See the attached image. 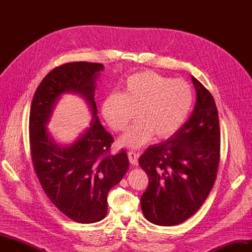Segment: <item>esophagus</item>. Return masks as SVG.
I'll use <instances>...</instances> for the list:
<instances>
[{"label":"esophagus","instance_id":"1","mask_svg":"<svg viewBox=\"0 0 252 252\" xmlns=\"http://www.w3.org/2000/svg\"><path fill=\"white\" fill-rule=\"evenodd\" d=\"M138 158H139V155H138V154H135V152H133V151H129V152H128V158H129V162H130L132 165L136 166V165L139 164Z\"/></svg>","mask_w":252,"mask_h":252}]
</instances>
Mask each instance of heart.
Instances as JSON below:
<instances>
[{
    "label": "heart",
    "mask_w": 252,
    "mask_h": 252,
    "mask_svg": "<svg viewBox=\"0 0 252 252\" xmlns=\"http://www.w3.org/2000/svg\"><path fill=\"white\" fill-rule=\"evenodd\" d=\"M194 102L191 86L156 71L129 77L121 94H111L102 105L103 117L114 131H124L134 118L138 121L120 139V144L139 148L155 135L166 140L185 124Z\"/></svg>",
    "instance_id": "1"
}]
</instances>
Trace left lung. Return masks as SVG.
<instances>
[{
    "instance_id": "1",
    "label": "left lung",
    "mask_w": 252,
    "mask_h": 252,
    "mask_svg": "<svg viewBox=\"0 0 252 252\" xmlns=\"http://www.w3.org/2000/svg\"><path fill=\"white\" fill-rule=\"evenodd\" d=\"M196 104L180 130L154 145L140 157L149 184L141 207L150 223L174 226L200 209L217 179L220 157V130L217 105L201 82L191 77Z\"/></svg>"
}]
</instances>
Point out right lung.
Here are the masks:
<instances>
[{
  "label": "right lung",
  "instance_id": "obj_1",
  "mask_svg": "<svg viewBox=\"0 0 252 252\" xmlns=\"http://www.w3.org/2000/svg\"><path fill=\"white\" fill-rule=\"evenodd\" d=\"M103 64L73 62L60 65L36 88L29 114L32 161L51 203L67 218L91 224L107 215V194L129 168L127 152L110 154L113 138L96 117L95 79ZM81 94L93 112L91 127L70 147L53 142L46 125L55 101L65 92Z\"/></svg>",
  "mask_w": 252,
  "mask_h": 252
}]
</instances>
